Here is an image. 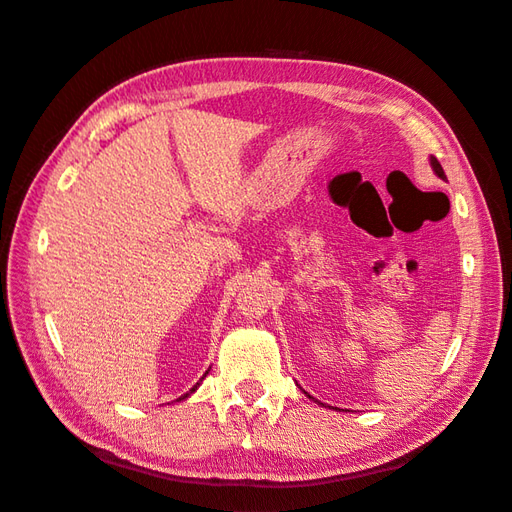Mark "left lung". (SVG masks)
Returning a JSON list of instances; mask_svg holds the SVG:
<instances>
[{"label":"left lung","instance_id":"obj_1","mask_svg":"<svg viewBox=\"0 0 512 512\" xmlns=\"http://www.w3.org/2000/svg\"><path fill=\"white\" fill-rule=\"evenodd\" d=\"M431 168H433V173H436L440 179H446V175H444V170H442V166H440V162L436 160V158H431ZM307 395V393H305ZM309 397V395H307Z\"/></svg>","mask_w":512,"mask_h":512}]
</instances>
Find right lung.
Returning a JSON list of instances; mask_svg holds the SVG:
<instances>
[{"mask_svg": "<svg viewBox=\"0 0 512 512\" xmlns=\"http://www.w3.org/2000/svg\"><path fill=\"white\" fill-rule=\"evenodd\" d=\"M207 374H209V369H207V371H205V376H207ZM205 376H203V378H205ZM203 378H200V382H203ZM200 382H196V384H194V386H192V389H190V393H185V395H181V397H179V399H177V401H181V399H185V397H190V395H192V393H194V391H196V389H198V386H200Z\"/></svg>", "mask_w": 512, "mask_h": 512, "instance_id": "right-lung-1", "label": "right lung"}]
</instances>
